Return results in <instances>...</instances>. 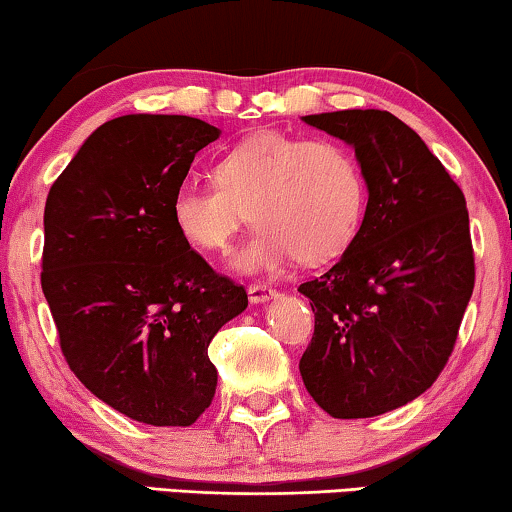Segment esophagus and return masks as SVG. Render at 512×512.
Listing matches in <instances>:
<instances>
[{
	"label": "esophagus",
	"mask_w": 512,
	"mask_h": 512,
	"mask_svg": "<svg viewBox=\"0 0 512 512\" xmlns=\"http://www.w3.org/2000/svg\"><path fill=\"white\" fill-rule=\"evenodd\" d=\"M277 291L268 284H251L249 286V300L251 303H265V300L275 298Z\"/></svg>",
	"instance_id": "esophagus-1"
}]
</instances>
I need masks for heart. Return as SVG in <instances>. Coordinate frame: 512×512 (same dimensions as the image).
<instances>
[{
	"label": "heart",
	"mask_w": 512,
	"mask_h": 512,
	"mask_svg": "<svg viewBox=\"0 0 512 512\" xmlns=\"http://www.w3.org/2000/svg\"><path fill=\"white\" fill-rule=\"evenodd\" d=\"M214 181L177 188L174 228L191 247L223 254L251 219L258 228L235 258L244 272H272L293 258L331 261L352 242L366 205L359 160L328 137L258 132L216 160Z\"/></svg>",
	"instance_id": "obj_1"
}]
</instances>
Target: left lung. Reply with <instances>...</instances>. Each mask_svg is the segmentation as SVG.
Masks as SVG:
<instances>
[{
    "mask_svg": "<svg viewBox=\"0 0 512 512\" xmlns=\"http://www.w3.org/2000/svg\"><path fill=\"white\" fill-rule=\"evenodd\" d=\"M303 121L354 146L368 205L333 268L298 286L314 312L300 375L331 417H375L424 394L450 361L475 284L466 198L389 111Z\"/></svg>",
    "mask_w": 512,
    "mask_h": 512,
    "instance_id": "left-lung-1",
    "label": "left lung"
}]
</instances>
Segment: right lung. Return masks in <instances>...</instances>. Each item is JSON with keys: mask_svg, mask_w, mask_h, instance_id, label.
<instances>
[{"mask_svg": "<svg viewBox=\"0 0 512 512\" xmlns=\"http://www.w3.org/2000/svg\"><path fill=\"white\" fill-rule=\"evenodd\" d=\"M219 128L191 116L104 123L53 181L41 289L86 389L135 422L191 426L212 403L207 347L247 291L191 249L172 198Z\"/></svg>", "mask_w": 512, "mask_h": 512, "instance_id": "1", "label": "right lung"}]
</instances>
